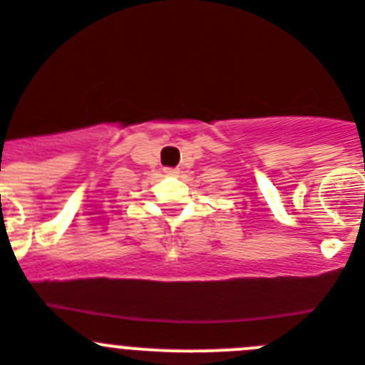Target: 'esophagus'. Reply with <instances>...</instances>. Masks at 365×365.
Masks as SVG:
<instances>
[{
  "label": "esophagus",
  "instance_id": "1",
  "mask_svg": "<svg viewBox=\"0 0 365 365\" xmlns=\"http://www.w3.org/2000/svg\"><path fill=\"white\" fill-rule=\"evenodd\" d=\"M165 174H167V176H176V174H178V169H165Z\"/></svg>",
  "mask_w": 365,
  "mask_h": 365
}]
</instances>
